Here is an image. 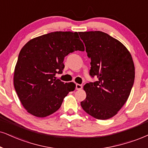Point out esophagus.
<instances>
[{
	"label": "esophagus",
	"instance_id": "esophagus-1",
	"mask_svg": "<svg viewBox=\"0 0 148 148\" xmlns=\"http://www.w3.org/2000/svg\"><path fill=\"white\" fill-rule=\"evenodd\" d=\"M82 88V85L79 84H76V89H77V90H80V89Z\"/></svg>",
	"mask_w": 148,
	"mask_h": 148
}]
</instances>
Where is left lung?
Instances as JSON below:
<instances>
[{
	"mask_svg": "<svg viewBox=\"0 0 148 148\" xmlns=\"http://www.w3.org/2000/svg\"><path fill=\"white\" fill-rule=\"evenodd\" d=\"M90 58V77L97 81L84 85L86 97L81 102L86 112L97 119L112 117L124 105L134 81L132 56L121 42L104 32H79Z\"/></svg>",
	"mask_w": 148,
	"mask_h": 148,
	"instance_id": "8db88e82",
	"label": "left lung"
}]
</instances>
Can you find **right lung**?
Returning <instances> with one entry per match:
<instances>
[{
  "label": "right lung",
  "instance_id": "1",
  "mask_svg": "<svg viewBox=\"0 0 148 148\" xmlns=\"http://www.w3.org/2000/svg\"><path fill=\"white\" fill-rule=\"evenodd\" d=\"M84 51L77 32H56L31 40L20 51L14 84L22 104L33 115L45 117L57 111L74 83L55 77L62 74L65 56Z\"/></svg>",
  "mask_w": 148,
  "mask_h": 148
}]
</instances>
